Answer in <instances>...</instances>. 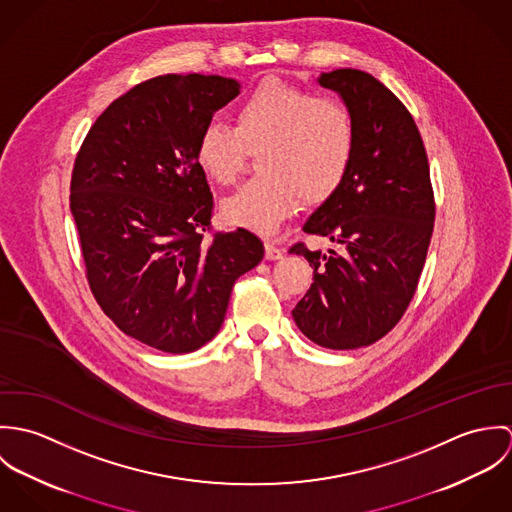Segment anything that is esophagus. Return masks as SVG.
I'll return each mask as SVG.
<instances>
[{
    "instance_id": "esophagus-1",
    "label": "esophagus",
    "mask_w": 512,
    "mask_h": 512,
    "mask_svg": "<svg viewBox=\"0 0 512 512\" xmlns=\"http://www.w3.org/2000/svg\"><path fill=\"white\" fill-rule=\"evenodd\" d=\"M264 248H266V260H280L284 256L282 248L274 240H266Z\"/></svg>"
}]
</instances>
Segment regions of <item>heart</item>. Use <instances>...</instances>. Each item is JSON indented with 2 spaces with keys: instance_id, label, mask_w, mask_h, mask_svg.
I'll use <instances>...</instances> for the list:
<instances>
[{
  "instance_id": "heart-1",
  "label": "heart",
  "mask_w": 512,
  "mask_h": 512,
  "mask_svg": "<svg viewBox=\"0 0 512 512\" xmlns=\"http://www.w3.org/2000/svg\"><path fill=\"white\" fill-rule=\"evenodd\" d=\"M357 147L351 112L337 100L315 98L280 78L256 84L234 108V126L213 118L195 140V161L217 185L234 183L248 151L260 175L220 203L232 226L274 232L299 195L329 199L345 181Z\"/></svg>"
}]
</instances>
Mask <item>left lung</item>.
I'll list each match as a JSON object with an SVG mask.
<instances>
[{
	"label": "left lung",
	"mask_w": 512,
	"mask_h": 512,
	"mask_svg": "<svg viewBox=\"0 0 512 512\" xmlns=\"http://www.w3.org/2000/svg\"><path fill=\"white\" fill-rule=\"evenodd\" d=\"M317 82L341 96L357 128V147L341 187L305 220L343 254L290 248L313 268L292 315L325 349L349 351L382 339L410 305L434 232L436 205L428 155L406 106L372 74L323 73Z\"/></svg>",
	"instance_id": "8db88e82"
}]
</instances>
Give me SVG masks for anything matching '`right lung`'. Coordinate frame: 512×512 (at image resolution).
<instances>
[{
	"label": "right lung",
	"mask_w": 512,
	"mask_h": 512,
	"mask_svg": "<svg viewBox=\"0 0 512 512\" xmlns=\"http://www.w3.org/2000/svg\"><path fill=\"white\" fill-rule=\"evenodd\" d=\"M238 92L217 74L149 78L98 116L74 161L71 213L90 290L120 331L163 353L209 343L234 282L264 258L244 228L203 240L213 193L195 140Z\"/></svg>",
	"instance_id": "right-lung-1"
}]
</instances>
